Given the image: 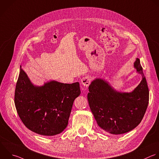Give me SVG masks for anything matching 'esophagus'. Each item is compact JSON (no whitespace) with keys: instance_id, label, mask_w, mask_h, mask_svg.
<instances>
[{"instance_id":"obj_1","label":"esophagus","mask_w":159,"mask_h":159,"mask_svg":"<svg viewBox=\"0 0 159 159\" xmlns=\"http://www.w3.org/2000/svg\"><path fill=\"white\" fill-rule=\"evenodd\" d=\"M81 82H82V84L87 87H88L90 84V82H91V78L89 76H85L84 77L82 80H81Z\"/></svg>"}]
</instances>
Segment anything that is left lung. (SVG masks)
<instances>
[{
  "label": "left lung",
  "instance_id": "1",
  "mask_svg": "<svg viewBox=\"0 0 159 159\" xmlns=\"http://www.w3.org/2000/svg\"><path fill=\"white\" fill-rule=\"evenodd\" d=\"M134 66L142 79L131 92H118L102 79H95L89 87L87 98L94 118L101 129L111 134H122L135 129L148 106L149 91L139 59Z\"/></svg>",
  "mask_w": 159,
  "mask_h": 159
}]
</instances>
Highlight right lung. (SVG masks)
I'll list each match as a JSON object with an SVG mask.
<instances>
[{"instance_id": "right-lung-1", "label": "right lung", "mask_w": 159, "mask_h": 159, "mask_svg": "<svg viewBox=\"0 0 159 159\" xmlns=\"http://www.w3.org/2000/svg\"><path fill=\"white\" fill-rule=\"evenodd\" d=\"M80 94L79 82L51 80L42 86L34 85L20 68L14 102L27 128L42 135L52 136L67 127L74 101Z\"/></svg>"}]
</instances>
